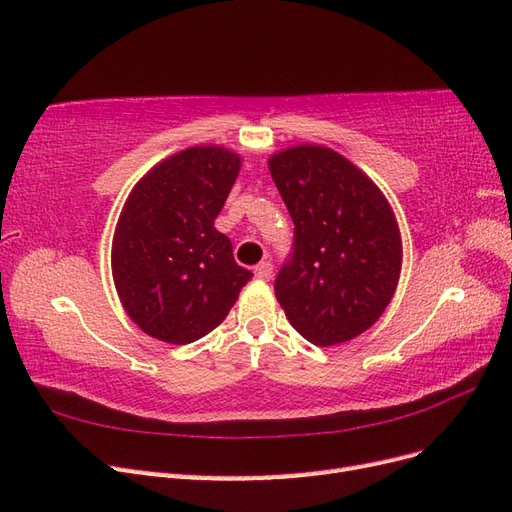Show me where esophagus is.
<instances>
[{"label": "esophagus", "instance_id": "obj_1", "mask_svg": "<svg viewBox=\"0 0 512 512\" xmlns=\"http://www.w3.org/2000/svg\"><path fill=\"white\" fill-rule=\"evenodd\" d=\"M254 273H256V277L258 280H265V282H269L271 277H273V265L269 260H262L260 265H256V269H254Z\"/></svg>", "mask_w": 512, "mask_h": 512}]
</instances>
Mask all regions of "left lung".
Segmentation results:
<instances>
[{"instance_id":"left-lung-1","label":"left lung","mask_w":512,"mask_h":512,"mask_svg":"<svg viewBox=\"0 0 512 512\" xmlns=\"http://www.w3.org/2000/svg\"><path fill=\"white\" fill-rule=\"evenodd\" d=\"M269 170L294 224L275 297L307 342H348L395 292L401 241L393 211L374 181L329 147L275 153Z\"/></svg>"}]
</instances>
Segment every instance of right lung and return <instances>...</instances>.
Listing matches in <instances>:
<instances>
[{
    "label": "right lung",
    "mask_w": 512,
    "mask_h": 512,
    "mask_svg": "<svg viewBox=\"0 0 512 512\" xmlns=\"http://www.w3.org/2000/svg\"><path fill=\"white\" fill-rule=\"evenodd\" d=\"M241 160L192 147L136 183L113 237V277L128 316L147 335L192 344L228 316L252 277L215 230Z\"/></svg>",
    "instance_id": "right-lung-1"
}]
</instances>
